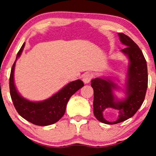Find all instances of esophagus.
Wrapping results in <instances>:
<instances>
[{
	"label": "esophagus",
	"instance_id": "esophagus-1",
	"mask_svg": "<svg viewBox=\"0 0 156 156\" xmlns=\"http://www.w3.org/2000/svg\"><path fill=\"white\" fill-rule=\"evenodd\" d=\"M93 78V74L91 73H86L83 76V82H84L85 84H87L91 80V79Z\"/></svg>",
	"mask_w": 156,
	"mask_h": 156
}]
</instances>
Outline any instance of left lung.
Segmentation results:
<instances>
[{"mask_svg":"<svg viewBox=\"0 0 156 156\" xmlns=\"http://www.w3.org/2000/svg\"><path fill=\"white\" fill-rule=\"evenodd\" d=\"M121 43L126 48L121 51L129 58L125 99H118L114 94V89L120 88L108 78H95L91 80L94 89V114L97 120L106 124H116L131 118L141 106L148 87V69L146 59L138 46L123 33H119ZM107 108L119 111V119L110 122L103 116Z\"/></svg>","mask_w":156,"mask_h":156,"instance_id":"8db88e82","label":"left lung"}]
</instances>
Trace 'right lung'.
I'll return each mask as SVG.
<instances>
[{
    "label": "right lung",
    "mask_w": 156,
    "mask_h": 156,
    "mask_svg": "<svg viewBox=\"0 0 156 156\" xmlns=\"http://www.w3.org/2000/svg\"><path fill=\"white\" fill-rule=\"evenodd\" d=\"M25 43L17 54L16 60L22 54ZM16 61L12 65L10 75V93L14 106L19 114L33 124L48 126L58 121L65 113L66 106L70 97L84 86L82 80L69 82L58 92L42 101H31L23 98L17 91L14 82V69Z\"/></svg>",
    "instance_id": "right-lung-1"
}]
</instances>
